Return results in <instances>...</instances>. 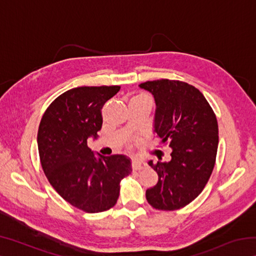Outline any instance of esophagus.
Returning <instances> with one entry per match:
<instances>
[{"instance_id":"obj_1","label":"esophagus","mask_w":256,"mask_h":256,"mask_svg":"<svg viewBox=\"0 0 256 256\" xmlns=\"http://www.w3.org/2000/svg\"><path fill=\"white\" fill-rule=\"evenodd\" d=\"M148 166L146 162L141 159H134L133 162H132V168L133 170H144V168Z\"/></svg>"}]
</instances>
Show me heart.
<instances>
[{"label": "heart", "mask_w": 256, "mask_h": 256, "mask_svg": "<svg viewBox=\"0 0 256 256\" xmlns=\"http://www.w3.org/2000/svg\"><path fill=\"white\" fill-rule=\"evenodd\" d=\"M140 97H141V96H140Z\"/></svg>", "instance_id": "1"}]
</instances>
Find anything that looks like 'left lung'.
Returning a JSON list of instances; mask_svg holds the SVG:
<instances>
[{
  "label": "left lung",
  "instance_id": "8db88e82",
  "mask_svg": "<svg viewBox=\"0 0 256 256\" xmlns=\"http://www.w3.org/2000/svg\"><path fill=\"white\" fill-rule=\"evenodd\" d=\"M156 102L154 132L170 144L172 159L149 164L158 183L146 192L158 210L180 209L198 196L214 170L218 150V123L200 90L178 80H154L138 84Z\"/></svg>",
  "mask_w": 256,
  "mask_h": 256
}]
</instances>
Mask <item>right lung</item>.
I'll list each match as a JSON object with an SVG mask.
<instances>
[{"mask_svg": "<svg viewBox=\"0 0 256 256\" xmlns=\"http://www.w3.org/2000/svg\"><path fill=\"white\" fill-rule=\"evenodd\" d=\"M118 86H78L50 104L37 134L40 164L47 180L64 200L89 214L114 206L120 183L131 174L124 154L94 156L89 138L102 128V108L120 92Z\"/></svg>", "mask_w": 256, "mask_h": 256, "instance_id": "1", "label": "right lung"}]
</instances>
